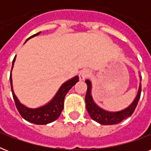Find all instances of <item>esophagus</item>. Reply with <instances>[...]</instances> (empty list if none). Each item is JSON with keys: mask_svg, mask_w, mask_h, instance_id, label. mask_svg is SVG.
<instances>
[{"mask_svg": "<svg viewBox=\"0 0 151 151\" xmlns=\"http://www.w3.org/2000/svg\"><path fill=\"white\" fill-rule=\"evenodd\" d=\"M91 75V71L88 69H83L82 70H81L79 73V78L81 81H84L87 78H88Z\"/></svg>", "mask_w": 151, "mask_h": 151, "instance_id": "obj_1", "label": "esophagus"}]
</instances>
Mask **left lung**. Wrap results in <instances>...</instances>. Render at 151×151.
I'll use <instances>...</instances> for the list:
<instances>
[{"mask_svg":"<svg viewBox=\"0 0 151 151\" xmlns=\"http://www.w3.org/2000/svg\"><path fill=\"white\" fill-rule=\"evenodd\" d=\"M139 81H141L142 78L140 75H139ZM85 83L87 84L88 87L87 92L85 95L86 109L92 120L103 125L118 124L124 119L130 117L133 114L134 110L138 104L139 99L140 98L141 83L139 82V86L136 98L129 106L118 111H109V110L103 109L95 103L92 96V82L89 80H86Z\"/></svg>","mask_w":151,"mask_h":151,"instance_id":"left-lung-1","label":"left lung"}]
</instances>
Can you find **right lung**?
Wrapping results in <instances>:
<instances>
[{"label":"right lung","instance_id":"right-lung-1","mask_svg":"<svg viewBox=\"0 0 151 151\" xmlns=\"http://www.w3.org/2000/svg\"><path fill=\"white\" fill-rule=\"evenodd\" d=\"M40 34H41V32H38V33H37L36 34H34L33 36L29 37V38L26 41V42L30 38L37 36ZM15 57L12 61V70H11L10 74V84L13 99L15 101V106H16L18 111L19 112L21 116L26 121L30 122V123H33V124H47L58 119L60 114H61L62 111L63 110L65 96L67 94V92H69V90L71 88L73 87L78 81H79V77L77 75L75 77H73V78H70V79H69L68 81H65L59 87V88L58 89L55 95L53 96V98L46 104L36 108L28 107L27 106L23 105L22 103H20V101L19 100L17 96H15L14 90H13L12 71L14 63H15Z\"/></svg>","mask_w":151,"mask_h":151}]
</instances>
